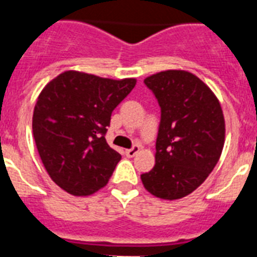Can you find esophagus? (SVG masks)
Instances as JSON below:
<instances>
[{
	"mask_svg": "<svg viewBox=\"0 0 257 257\" xmlns=\"http://www.w3.org/2000/svg\"><path fill=\"white\" fill-rule=\"evenodd\" d=\"M139 151H140V147L139 145H133L132 148L125 151V155H126V157H135L139 153Z\"/></svg>",
	"mask_w": 257,
	"mask_h": 257,
	"instance_id": "34e87169",
	"label": "esophagus"
}]
</instances>
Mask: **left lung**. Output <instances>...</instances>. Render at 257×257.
Instances as JSON below:
<instances>
[{
	"label": "left lung",
	"mask_w": 257,
	"mask_h": 257,
	"mask_svg": "<svg viewBox=\"0 0 257 257\" xmlns=\"http://www.w3.org/2000/svg\"><path fill=\"white\" fill-rule=\"evenodd\" d=\"M144 82L159 101L161 118L156 164L141 181L159 199H181L205 181L221 156L223 110L211 89L185 70H165Z\"/></svg>",
	"instance_id": "1"
}]
</instances>
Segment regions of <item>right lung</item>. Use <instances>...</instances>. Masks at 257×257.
<instances>
[{
	"label": "right lung",
	"instance_id": "right-lung-1",
	"mask_svg": "<svg viewBox=\"0 0 257 257\" xmlns=\"http://www.w3.org/2000/svg\"><path fill=\"white\" fill-rule=\"evenodd\" d=\"M135 85V78L68 70L42 89L33 112L34 141L50 179L64 191L89 196L108 184L121 155L105 133L113 109Z\"/></svg>",
	"mask_w": 257,
	"mask_h": 257
}]
</instances>
